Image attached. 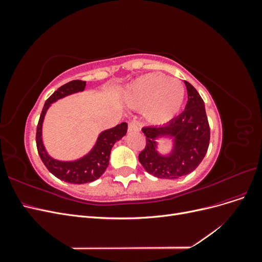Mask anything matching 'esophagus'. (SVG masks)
Here are the masks:
<instances>
[{"mask_svg": "<svg viewBox=\"0 0 262 262\" xmlns=\"http://www.w3.org/2000/svg\"><path fill=\"white\" fill-rule=\"evenodd\" d=\"M128 130L129 132H139L140 131V126L136 120H132L129 122L128 125Z\"/></svg>", "mask_w": 262, "mask_h": 262, "instance_id": "esophagus-1", "label": "esophagus"}]
</instances>
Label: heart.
Instances as JSON below:
<instances>
[{"label": "heart", "mask_w": 262, "mask_h": 262, "mask_svg": "<svg viewBox=\"0 0 262 262\" xmlns=\"http://www.w3.org/2000/svg\"><path fill=\"white\" fill-rule=\"evenodd\" d=\"M186 90L179 81L169 80L162 73H149L134 80L125 91L126 102L144 109L146 120L153 124L170 121L184 105Z\"/></svg>", "instance_id": "1"}]
</instances>
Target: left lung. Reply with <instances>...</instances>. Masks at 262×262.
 I'll return each instance as SVG.
<instances>
[{"label":"left lung","instance_id":"obj_1","mask_svg":"<svg viewBox=\"0 0 262 262\" xmlns=\"http://www.w3.org/2000/svg\"><path fill=\"white\" fill-rule=\"evenodd\" d=\"M188 101L184 112L161 126H145L142 132L146 145L139 154L144 169L157 178L176 179L193 171L202 162L210 143V125L204 101L194 87L185 81ZM174 141L171 153L162 156L157 150V139Z\"/></svg>","mask_w":262,"mask_h":262}]
</instances>
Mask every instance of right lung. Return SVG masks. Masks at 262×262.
I'll return each instance as SVG.
<instances>
[{
  "label": "right lung",
  "instance_id": "add662e5",
  "mask_svg": "<svg viewBox=\"0 0 262 262\" xmlns=\"http://www.w3.org/2000/svg\"><path fill=\"white\" fill-rule=\"evenodd\" d=\"M85 86V81L75 80L59 87L46 100L40 118H39L36 133L38 154L40 156L46 167L48 168L52 175H54L60 180L77 185L92 182L98 179L105 172L109 165L110 152H112L114 144L117 141L121 140L126 134V130H128V124H126V122H122L116 125L115 128L102 131L98 136L96 143H95L94 147L91 149V152L85 156L78 158L76 161H58L54 160V158H52L48 154L42 142V123L47 110L49 109L52 102L57 101L58 99L69 96L71 94L83 92Z\"/></svg>",
  "mask_w": 262,
  "mask_h": 262
}]
</instances>
